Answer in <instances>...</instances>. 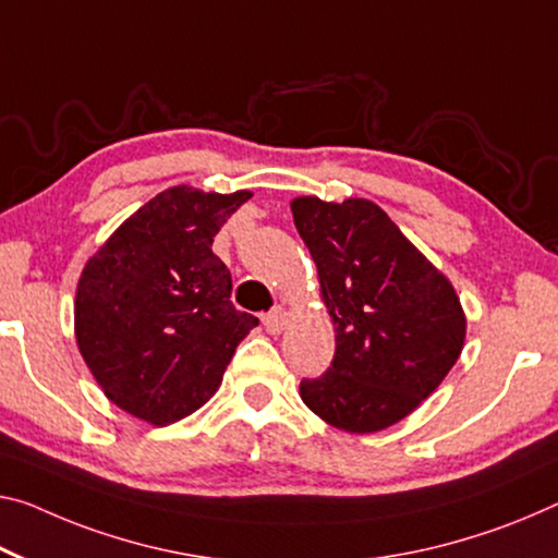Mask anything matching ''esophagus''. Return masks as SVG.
<instances>
[{"label":"esophagus","instance_id":"34e87169","mask_svg":"<svg viewBox=\"0 0 558 558\" xmlns=\"http://www.w3.org/2000/svg\"><path fill=\"white\" fill-rule=\"evenodd\" d=\"M262 322H264V329H267L269 333H281L287 324V312L281 306H277V308H271L269 314H264Z\"/></svg>","mask_w":558,"mask_h":558}]
</instances>
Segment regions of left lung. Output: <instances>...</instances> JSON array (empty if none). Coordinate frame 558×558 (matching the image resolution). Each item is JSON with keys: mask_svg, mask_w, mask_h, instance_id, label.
I'll list each match as a JSON object with an SVG mask.
<instances>
[{"mask_svg": "<svg viewBox=\"0 0 558 558\" xmlns=\"http://www.w3.org/2000/svg\"><path fill=\"white\" fill-rule=\"evenodd\" d=\"M316 264L337 351L299 397L322 422L374 434L409 416L447 379L466 339V314L447 274L368 199H291Z\"/></svg>", "mask_w": 558, "mask_h": 558, "instance_id": "1", "label": "left lung"}]
</instances>
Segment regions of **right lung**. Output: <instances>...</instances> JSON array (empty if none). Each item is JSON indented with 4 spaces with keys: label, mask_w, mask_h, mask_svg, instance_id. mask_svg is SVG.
<instances>
[{
    "label": "right lung",
    "mask_w": 558,
    "mask_h": 558,
    "mask_svg": "<svg viewBox=\"0 0 558 558\" xmlns=\"http://www.w3.org/2000/svg\"><path fill=\"white\" fill-rule=\"evenodd\" d=\"M246 199L171 186L114 229L84 264L74 339L105 397L151 426L194 414L217 393L259 319L231 304V274L211 252Z\"/></svg>",
    "instance_id": "obj_1"
}]
</instances>
